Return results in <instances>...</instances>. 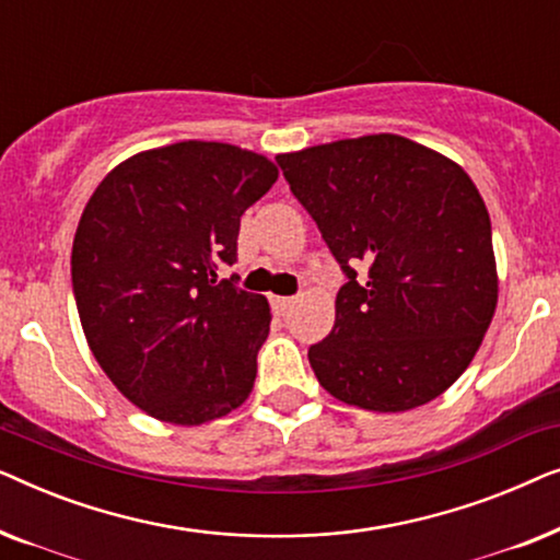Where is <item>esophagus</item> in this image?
Segmentation results:
<instances>
[{
  "instance_id": "1",
  "label": "esophagus",
  "mask_w": 560,
  "mask_h": 560,
  "mask_svg": "<svg viewBox=\"0 0 560 560\" xmlns=\"http://www.w3.org/2000/svg\"><path fill=\"white\" fill-rule=\"evenodd\" d=\"M293 298H280V295H275L272 298V308H275V313H278V316H285V313L293 308Z\"/></svg>"
}]
</instances>
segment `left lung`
Wrapping results in <instances>:
<instances>
[{"label": "left lung", "mask_w": 560, "mask_h": 560, "mask_svg": "<svg viewBox=\"0 0 560 560\" xmlns=\"http://www.w3.org/2000/svg\"><path fill=\"white\" fill-rule=\"evenodd\" d=\"M275 160L347 275L331 334L308 349L320 385L374 412L446 393L497 308L492 224L464 167L400 135Z\"/></svg>", "instance_id": "obj_1"}]
</instances>
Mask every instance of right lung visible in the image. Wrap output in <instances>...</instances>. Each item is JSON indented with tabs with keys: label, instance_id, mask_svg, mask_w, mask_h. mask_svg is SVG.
Masks as SVG:
<instances>
[{
	"label": "right lung",
	"instance_id": "obj_1",
	"mask_svg": "<svg viewBox=\"0 0 560 560\" xmlns=\"http://www.w3.org/2000/svg\"><path fill=\"white\" fill-rule=\"evenodd\" d=\"M278 167L224 142H175L125 160L75 229L73 295L96 362L148 416L201 425L247 400L270 334L265 295L240 278L242 213Z\"/></svg>",
	"mask_w": 560,
	"mask_h": 560
}]
</instances>
